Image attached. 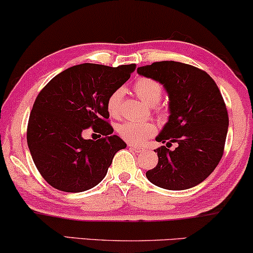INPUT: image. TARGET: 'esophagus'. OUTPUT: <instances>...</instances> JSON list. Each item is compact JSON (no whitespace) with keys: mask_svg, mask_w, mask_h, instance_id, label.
Instances as JSON below:
<instances>
[{"mask_svg":"<svg viewBox=\"0 0 253 253\" xmlns=\"http://www.w3.org/2000/svg\"><path fill=\"white\" fill-rule=\"evenodd\" d=\"M129 149H131L132 151H134V152H137V153H140V152H143L144 151V149L143 147H140V146H137V145H131V144H129Z\"/></svg>","mask_w":253,"mask_h":253,"instance_id":"1","label":"esophagus"}]
</instances>
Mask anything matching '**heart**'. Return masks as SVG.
<instances>
[{"label":"heart","instance_id":"heart-1","mask_svg":"<svg viewBox=\"0 0 253 253\" xmlns=\"http://www.w3.org/2000/svg\"><path fill=\"white\" fill-rule=\"evenodd\" d=\"M133 90L140 100L147 106H156L163 96V86L158 81L147 78H139L133 84ZM124 97L123 88H117L108 96L107 109L113 117H120L122 114V103ZM163 115V111H159ZM119 134L127 143L142 144L156 133L155 124L151 122H134L126 121L117 127Z\"/></svg>","mask_w":253,"mask_h":253}]
</instances>
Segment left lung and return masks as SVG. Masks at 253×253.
Listing matches in <instances>:
<instances>
[{
    "instance_id": "1",
    "label": "left lung",
    "mask_w": 253,
    "mask_h": 253,
    "mask_svg": "<svg viewBox=\"0 0 253 253\" xmlns=\"http://www.w3.org/2000/svg\"><path fill=\"white\" fill-rule=\"evenodd\" d=\"M138 74L162 84L169 94V117L156 137L158 164L147 170L153 185L169 191L192 188L218 165L228 133L227 107L217 84L205 71L176 61L138 67ZM177 143L174 150L168 147Z\"/></svg>"
}]
</instances>
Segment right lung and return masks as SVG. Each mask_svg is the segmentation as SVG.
<instances>
[{
	"instance_id": "1",
	"label": "right lung",
	"mask_w": 253,
	"mask_h": 253,
	"mask_svg": "<svg viewBox=\"0 0 253 253\" xmlns=\"http://www.w3.org/2000/svg\"><path fill=\"white\" fill-rule=\"evenodd\" d=\"M136 65H75L38 94L28 123V146L42 178L55 189L79 193L102 181L115 153L126 144L107 120L108 96L129 80ZM93 127L105 137L84 140Z\"/></svg>"
}]
</instances>
